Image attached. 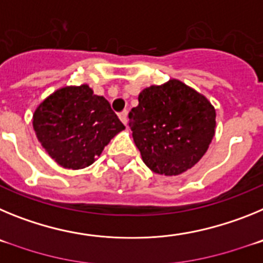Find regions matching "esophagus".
Masks as SVG:
<instances>
[{
  "label": "esophagus",
  "mask_w": 263,
  "mask_h": 263,
  "mask_svg": "<svg viewBox=\"0 0 263 263\" xmlns=\"http://www.w3.org/2000/svg\"><path fill=\"white\" fill-rule=\"evenodd\" d=\"M118 117H120V120L122 121V124L127 125V110L121 111L120 115H118Z\"/></svg>",
  "instance_id": "34e87169"
}]
</instances>
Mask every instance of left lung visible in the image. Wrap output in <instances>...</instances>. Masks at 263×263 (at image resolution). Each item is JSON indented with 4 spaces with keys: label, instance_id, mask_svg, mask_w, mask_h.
I'll list each match as a JSON object with an SVG mask.
<instances>
[{
    "label": "left lung",
    "instance_id": "left-lung-1",
    "mask_svg": "<svg viewBox=\"0 0 263 263\" xmlns=\"http://www.w3.org/2000/svg\"><path fill=\"white\" fill-rule=\"evenodd\" d=\"M138 101L129 113V126L146 166L167 176L194 167L215 136L212 104L175 79L145 88Z\"/></svg>",
    "mask_w": 263,
    "mask_h": 263
}]
</instances>
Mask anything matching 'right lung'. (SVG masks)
Returning a JSON list of instances; mask_svg holds the SVG:
<instances>
[{
    "label": "right lung",
    "instance_id": "add662e5",
    "mask_svg": "<svg viewBox=\"0 0 263 263\" xmlns=\"http://www.w3.org/2000/svg\"><path fill=\"white\" fill-rule=\"evenodd\" d=\"M32 126L48 155L72 170L90 166L125 129L108 100L87 84L53 92L34 111Z\"/></svg>",
    "mask_w": 263,
    "mask_h": 263
}]
</instances>
